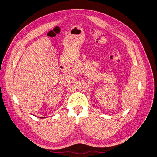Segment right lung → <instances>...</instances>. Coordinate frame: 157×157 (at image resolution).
<instances>
[{
	"instance_id": "add662e5",
	"label": "right lung",
	"mask_w": 157,
	"mask_h": 157,
	"mask_svg": "<svg viewBox=\"0 0 157 157\" xmlns=\"http://www.w3.org/2000/svg\"><path fill=\"white\" fill-rule=\"evenodd\" d=\"M40 118H44V117H40Z\"/></svg>"
}]
</instances>
